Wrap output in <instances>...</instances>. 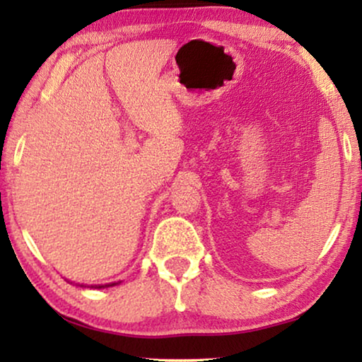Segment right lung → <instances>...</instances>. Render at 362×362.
Masks as SVG:
<instances>
[{
    "instance_id": "add662e5",
    "label": "right lung",
    "mask_w": 362,
    "mask_h": 362,
    "mask_svg": "<svg viewBox=\"0 0 362 362\" xmlns=\"http://www.w3.org/2000/svg\"><path fill=\"white\" fill-rule=\"evenodd\" d=\"M113 285H117V284H107V285H93L92 288H107V286H113Z\"/></svg>"
}]
</instances>
